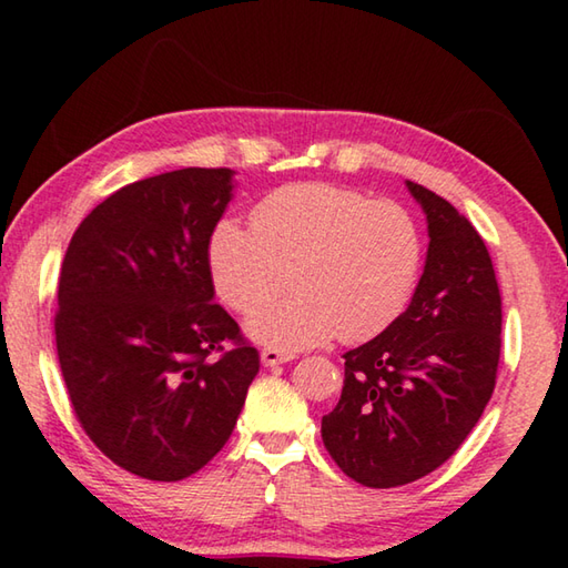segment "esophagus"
<instances>
[{"label":"esophagus","instance_id":"1","mask_svg":"<svg viewBox=\"0 0 568 568\" xmlns=\"http://www.w3.org/2000/svg\"><path fill=\"white\" fill-rule=\"evenodd\" d=\"M295 353H287V351H277V348H265L261 353V361L263 365H281V363H287L293 361Z\"/></svg>","mask_w":568,"mask_h":568}]
</instances>
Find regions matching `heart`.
<instances>
[{"label":"heart","mask_w":568,"mask_h":568,"mask_svg":"<svg viewBox=\"0 0 568 568\" xmlns=\"http://www.w3.org/2000/svg\"><path fill=\"white\" fill-rule=\"evenodd\" d=\"M297 264L295 296L262 306L285 266ZM215 293L230 311L250 313V338L283 351L343 335L376 338L398 321L423 265L418 220L368 192L297 182L265 195L253 227L225 217L207 243Z\"/></svg>","instance_id":"b5f03b06"}]
</instances>
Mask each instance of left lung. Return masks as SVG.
I'll use <instances>...</instances> for the list:
<instances>
[{"instance_id":"left-lung-1","label":"left lung","mask_w":568,"mask_h":568,"mask_svg":"<svg viewBox=\"0 0 568 568\" xmlns=\"http://www.w3.org/2000/svg\"><path fill=\"white\" fill-rule=\"evenodd\" d=\"M428 220V255L410 305L343 355L323 444L368 488L406 486L456 454L484 413L501 355V293L476 227L436 192L406 182Z\"/></svg>"}]
</instances>
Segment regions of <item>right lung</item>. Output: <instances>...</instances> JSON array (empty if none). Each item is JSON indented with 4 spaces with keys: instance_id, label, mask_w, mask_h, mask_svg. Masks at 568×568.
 <instances>
[{
    "instance_id": "add662e5",
    "label": "right lung",
    "mask_w": 568,
    "mask_h": 568,
    "mask_svg": "<svg viewBox=\"0 0 568 568\" xmlns=\"http://www.w3.org/2000/svg\"><path fill=\"white\" fill-rule=\"evenodd\" d=\"M233 187L227 168L132 182L82 220L64 253L54 338L74 416L140 478L203 468L227 444L261 368L213 303L207 243Z\"/></svg>"
}]
</instances>
